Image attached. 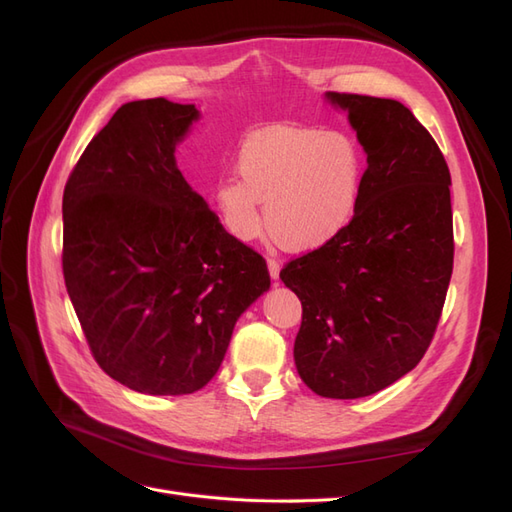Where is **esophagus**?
Instances as JSON below:
<instances>
[{
    "mask_svg": "<svg viewBox=\"0 0 512 512\" xmlns=\"http://www.w3.org/2000/svg\"><path fill=\"white\" fill-rule=\"evenodd\" d=\"M267 267H269V275L271 280H280V262H277L275 258H267Z\"/></svg>",
    "mask_w": 512,
    "mask_h": 512,
    "instance_id": "obj_1",
    "label": "esophagus"
}]
</instances>
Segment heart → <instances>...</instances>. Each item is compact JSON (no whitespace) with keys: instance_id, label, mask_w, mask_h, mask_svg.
I'll use <instances>...</instances> for the list:
<instances>
[{"instance_id":"b5f03b06","label":"heart","mask_w":512,"mask_h":512,"mask_svg":"<svg viewBox=\"0 0 512 512\" xmlns=\"http://www.w3.org/2000/svg\"><path fill=\"white\" fill-rule=\"evenodd\" d=\"M237 179H222L213 205L241 243L258 237L260 207L271 237L290 252H314L352 222L363 190V156L337 130L273 126L239 145Z\"/></svg>"}]
</instances>
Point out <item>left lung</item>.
<instances>
[{
  "instance_id": "8db88e82",
  "label": "left lung",
  "mask_w": 512,
  "mask_h": 512,
  "mask_svg": "<svg viewBox=\"0 0 512 512\" xmlns=\"http://www.w3.org/2000/svg\"><path fill=\"white\" fill-rule=\"evenodd\" d=\"M367 156L359 207L329 245L288 262L303 305L294 365L320 397L374 395L406 376L438 327L453 273L451 173L431 134L391 98L324 94Z\"/></svg>"
}]
</instances>
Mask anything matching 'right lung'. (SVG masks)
Instances as JSON below:
<instances>
[{"label":"right lung","instance_id":"add662e5","mask_svg":"<svg viewBox=\"0 0 512 512\" xmlns=\"http://www.w3.org/2000/svg\"><path fill=\"white\" fill-rule=\"evenodd\" d=\"M200 119L164 98L123 104L64 190V280L94 359L145 395H190L218 374L239 316L271 286L177 168Z\"/></svg>","mask_w":512,"mask_h":512}]
</instances>
